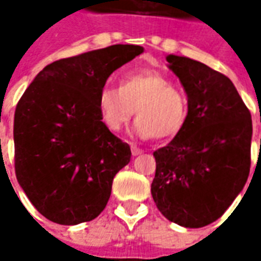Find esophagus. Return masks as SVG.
<instances>
[{
	"mask_svg": "<svg viewBox=\"0 0 261 261\" xmlns=\"http://www.w3.org/2000/svg\"><path fill=\"white\" fill-rule=\"evenodd\" d=\"M130 151H132V155L136 156V155H139V154H142L144 151L139 148V146H136V145H132L130 146Z\"/></svg>",
	"mask_w": 261,
	"mask_h": 261,
	"instance_id": "esophagus-1",
	"label": "esophagus"
}]
</instances>
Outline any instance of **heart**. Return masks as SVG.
Returning <instances> with one entry per match:
<instances>
[{"mask_svg":"<svg viewBox=\"0 0 261 261\" xmlns=\"http://www.w3.org/2000/svg\"><path fill=\"white\" fill-rule=\"evenodd\" d=\"M97 110L107 130H122L138 116L134 134L139 138L175 136L187 120V98L160 71L141 69L126 74L120 87L105 86L97 95Z\"/></svg>","mask_w":261,"mask_h":261,"instance_id":"obj_1","label":"heart"}]
</instances>
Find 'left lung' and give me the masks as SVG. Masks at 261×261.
Here are the masks:
<instances>
[{
    "instance_id": "left-lung-1",
    "label": "left lung",
    "mask_w": 261,
    "mask_h": 261,
    "mask_svg": "<svg viewBox=\"0 0 261 261\" xmlns=\"http://www.w3.org/2000/svg\"><path fill=\"white\" fill-rule=\"evenodd\" d=\"M166 59L187 94V120L154 152L151 193L168 221L202 228L221 218L246 186L251 115L228 76L186 56Z\"/></svg>"
}]
</instances>
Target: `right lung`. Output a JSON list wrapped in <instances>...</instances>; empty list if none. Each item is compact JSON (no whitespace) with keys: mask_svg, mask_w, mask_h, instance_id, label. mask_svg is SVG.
<instances>
[{"mask_svg":"<svg viewBox=\"0 0 261 261\" xmlns=\"http://www.w3.org/2000/svg\"><path fill=\"white\" fill-rule=\"evenodd\" d=\"M138 45H113L45 66L14 115L15 175L49 221L76 225L101 214L113 178L130 148L107 130L97 95L117 68L141 55Z\"/></svg>","mask_w":261,"mask_h":261,"instance_id":"add662e5","label":"right lung"}]
</instances>
